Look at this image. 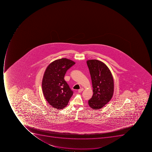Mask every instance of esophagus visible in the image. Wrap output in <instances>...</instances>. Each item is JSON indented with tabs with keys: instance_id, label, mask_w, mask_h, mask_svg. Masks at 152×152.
<instances>
[{
	"instance_id": "obj_1",
	"label": "esophagus",
	"mask_w": 152,
	"mask_h": 152,
	"mask_svg": "<svg viewBox=\"0 0 152 152\" xmlns=\"http://www.w3.org/2000/svg\"><path fill=\"white\" fill-rule=\"evenodd\" d=\"M84 90V88H81L80 89L78 90V92L79 93H81V92H82Z\"/></svg>"
}]
</instances>
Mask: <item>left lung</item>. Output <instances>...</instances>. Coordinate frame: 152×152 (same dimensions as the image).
Instances as JSON below:
<instances>
[{
  "label": "left lung",
  "mask_w": 152,
  "mask_h": 152,
  "mask_svg": "<svg viewBox=\"0 0 152 152\" xmlns=\"http://www.w3.org/2000/svg\"><path fill=\"white\" fill-rule=\"evenodd\" d=\"M92 80L93 95L88 100L92 109L98 110L110 101L114 93L111 72L105 64L96 59L86 61Z\"/></svg>",
  "instance_id": "obj_1"
}]
</instances>
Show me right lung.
<instances>
[{"label":"right lung","instance_id":"obj_1","mask_svg":"<svg viewBox=\"0 0 152 152\" xmlns=\"http://www.w3.org/2000/svg\"><path fill=\"white\" fill-rule=\"evenodd\" d=\"M75 64L69 59L55 60L45 69L42 87L43 94L50 105L56 109H62L68 104L73 94L64 77L68 69Z\"/></svg>","mask_w":152,"mask_h":152}]
</instances>
